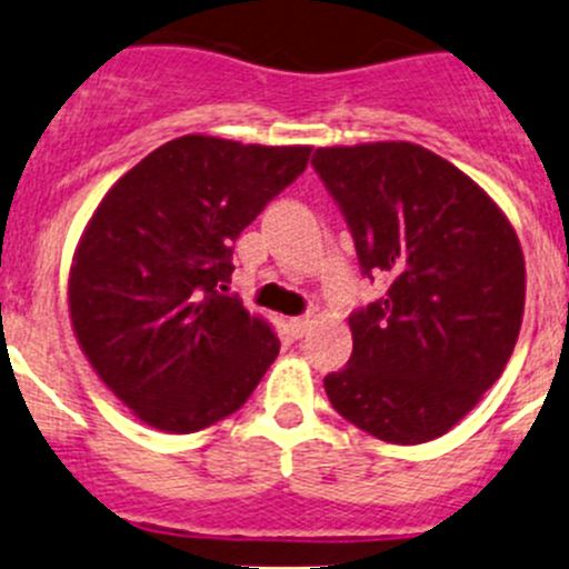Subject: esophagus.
Instances as JSON below:
<instances>
[{
	"instance_id": "esophagus-1",
	"label": "esophagus",
	"mask_w": 569,
	"mask_h": 569,
	"mask_svg": "<svg viewBox=\"0 0 569 569\" xmlns=\"http://www.w3.org/2000/svg\"><path fill=\"white\" fill-rule=\"evenodd\" d=\"M290 331L292 337H303L309 331V326H312V315H301V318H290Z\"/></svg>"
}]
</instances>
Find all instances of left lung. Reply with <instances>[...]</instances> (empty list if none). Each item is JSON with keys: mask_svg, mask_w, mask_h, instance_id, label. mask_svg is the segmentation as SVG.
<instances>
[{"mask_svg": "<svg viewBox=\"0 0 569 569\" xmlns=\"http://www.w3.org/2000/svg\"><path fill=\"white\" fill-rule=\"evenodd\" d=\"M362 277L390 279L353 309V351L323 379L331 407L396 446L437 440L498 381L526 303L517 234L457 166L415 143L318 149Z\"/></svg>", "mask_w": 569, "mask_h": 569, "instance_id": "8db88e82", "label": "left lung"}]
</instances>
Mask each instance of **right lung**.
Listing matches in <instances>:
<instances>
[{"mask_svg":"<svg viewBox=\"0 0 569 569\" xmlns=\"http://www.w3.org/2000/svg\"><path fill=\"white\" fill-rule=\"evenodd\" d=\"M309 151L184 134L93 212L71 266V326L101 381L154 429L190 435L238 412L277 359L271 326L227 284L234 240Z\"/></svg>","mask_w":569,"mask_h":569,"instance_id":"add662e5","label":"right lung"}]
</instances>
